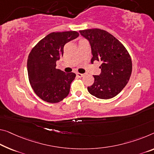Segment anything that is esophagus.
<instances>
[{
    "instance_id": "34e87169",
    "label": "esophagus",
    "mask_w": 154,
    "mask_h": 154,
    "mask_svg": "<svg viewBox=\"0 0 154 154\" xmlns=\"http://www.w3.org/2000/svg\"><path fill=\"white\" fill-rule=\"evenodd\" d=\"M76 75H77V76L79 77V78H82V77L83 76V75H84V74H80V73H77V74H76Z\"/></svg>"
}]
</instances>
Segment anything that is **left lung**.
Segmentation results:
<instances>
[{"label": "left lung", "mask_w": 154, "mask_h": 154, "mask_svg": "<svg viewBox=\"0 0 154 154\" xmlns=\"http://www.w3.org/2000/svg\"><path fill=\"white\" fill-rule=\"evenodd\" d=\"M91 45L92 58L102 63L99 75H94V82L87 87L91 95L100 99L112 98L123 89L132 72L129 54L121 42L109 33L100 29L79 31Z\"/></svg>", "instance_id": "obj_1"}]
</instances>
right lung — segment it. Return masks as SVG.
Wrapping results in <instances>:
<instances>
[{
    "label": "right lung",
    "instance_id": "1",
    "mask_svg": "<svg viewBox=\"0 0 154 154\" xmlns=\"http://www.w3.org/2000/svg\"><path fill=\"white\" fill-rule=\"evenodd\" d=\"M79 36L75 31L52 32L35 45L27 59L28 77L33 90L44 101L56 103L68 96L74 73L56 69L67 42Z\"/></svg>",
    "mask_w": 154,
    "mask_h": 154
}]
</instances>
